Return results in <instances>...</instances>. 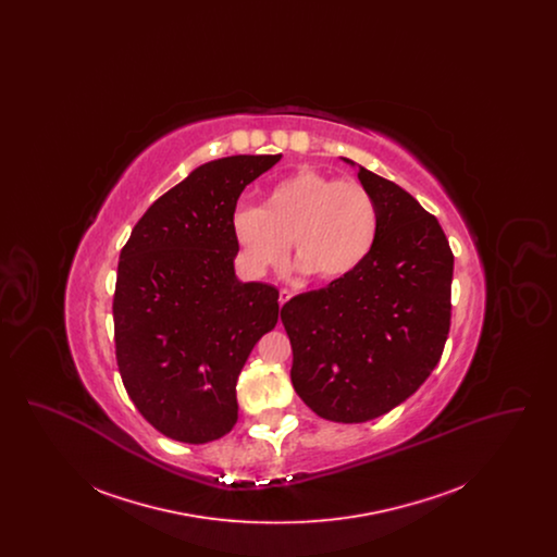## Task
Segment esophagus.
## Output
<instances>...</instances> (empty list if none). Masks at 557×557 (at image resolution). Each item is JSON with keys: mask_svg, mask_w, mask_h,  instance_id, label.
<instances>
[{"mask_svg": "<svg viewBox=\"0 0 557 557\" xmlns=\"http://www.w3.org/2000/svg\"><path fill=\"white\" fill-rule=\"evenodd\" d=\"M292 298L290 290H280V307H284L288 300Z\"/></svg>", "mask_w": 557, "mask_h": 557, "instance_id": "esophagus-1", "label": "esophagus"}]
</instances>
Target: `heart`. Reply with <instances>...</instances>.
Masks as SVG:
<instances>
[{"mask_svg": "<svg viewBox=\"0 0 557 557\" xmlns=\"http://www.w3.org/2000/svg\"><path fill=\"white\" fill-rule=\"evenodd\" d=\"M232 227L244 267L255 277L284 265L292 242L302 273L338 282L370 259L380 211L361 182L302 166L267 189L263 207H239Z\"/></svg>", "mask_w": 557, "mask_h": 557, "instance_id": "obj_1", "label": "heart"}]
</instances>
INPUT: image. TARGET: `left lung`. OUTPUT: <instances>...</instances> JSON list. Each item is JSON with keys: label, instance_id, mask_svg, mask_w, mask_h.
I'll list each match as a JSON object with an SVG mask.
<instances>
[{"label": "left lung", "instance_id": "8db88e82", "mask_svg": "<svg viewBox=\"0 0 557 557\" xmlns=\"http://www.w3.org/2000/svg\"><path fill=\"white\" fill-rule=\"evenodd\" d=\"M380 211L370 259L282 307L292 384L319 418L361 424L411 397L436 368L450 325L453 252L436 216L352 160Z\"/></svg>", "mask_w": 557, "mask_h": 557}]
</instances>
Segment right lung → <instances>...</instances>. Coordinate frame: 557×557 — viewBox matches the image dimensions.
<instances>
[{
  "label": "right lung",
  "instance_id": "add662e5",
  "mask_svg": "<svg viewBox=\"0 0 557 557\" xmlns=\"http://www.w3.org/2000/svg\"><path fill=\"white\" fill-rule=\"evenodd\" d=\"M282 154H238L194 169L144 212L119 259L116 363L137 411L164 436L202 445L238 420L236 384L280 315V292L239 282V194Z\"/></svg>",
  "mask_w": 557,
  "mask_h": 557
}]
</instances>
